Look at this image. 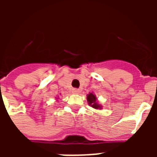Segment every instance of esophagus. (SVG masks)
Returning <instances> with one entry per match:
<instances>
[{
    "label": "esophagus",
    "instance_id": "1",
    "mask_svg": "<svg viewBox=\"0 0 157 157\" xmlns=\"http://www.w3.org/2000/svg\"><path fill=\"white\" fill-rule=\"evenodd\" d=\"M72 93L75 94H78L80 93V90L78 89H73V90H72Z\"/></svg>",
    "mask_w": 157,
    "mask_h": 157
}]
</instances>
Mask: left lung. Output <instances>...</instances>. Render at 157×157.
Segmentation results:
<instances>
[{
  "mask_svg": "<svg viewBox=\"0 0 157 157\" xmlns=\"http://www.w3.org/2000/svg\"><path fill=\"white\" fill-rule=\"evenodd\" d=\"M86 100L88 102V105L90 107H92L93 109H98V110H101L103 109V106L98 102V98L96 97L95 94L94 92L89 93L86 95Z\"/></svg>",
  "mask_w": 157,
  "mask_h": 157,
  "instance_id": "8db88e82",
  "label": "left lung"
}]
</instances>
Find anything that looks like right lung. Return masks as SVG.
<instances>
[{"mask_svg": "<svg viewBox=\"0 0 157 157\" xmlns=\"http://www.w3.org/2000/svg\"><path fill=\"white\" fill-rule=\"evenodd\" d=\"M56 101H58V99H59V96H57V97H56Z\"/></svg>", "mask_w": 157, "mask_h": 157, "instance_id": "add662e5", "label": "right lung"}]
</instances>
